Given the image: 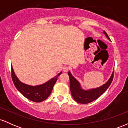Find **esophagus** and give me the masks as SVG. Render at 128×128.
<instances>
[{
  "label": "esophagus",
  "instance_id": "obj_1",
  "mask_svg": "<svg viewBox=\"0 0 128 128\" xmlns=\"http://www.w3.org/2000/svg\"><path fill=\"white\" fill-rule=\"evenodd\" d=\"M68 67H67V66H64V67H63V71L64 72H67L68 71Z\"/></svg>",
  "mask_w": 128,
  "mask_h": 128
}]
</instances>
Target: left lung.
Here are the masks:
<instances>
[{"label": "left lung", "instance_id": "8db88e82", "mask_svg": "<svg viewBox=\"0 0 128 128\" xmlns=\"http://www.w3.org/2000/svg\"><path fill=\"white\" fill-rule=\"evenodd\" d=\"M104 34L106 38L110 40L109 36L105 31H104ZM68 74L70 78V88L72 95L74 100L79 104H88L95 100L99 98L104 92H106L112 81L114 76V71L111 74V77L106 83L104 84L99 87L89 90H84L81 87L80 83L75 78L73 77L71 72L68 71Z\"/></svg>", "mask_w": 128, "mask_h": 128}]
</instances>
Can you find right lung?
<instances>
[{
  "mask_svg": "<svg viewBox=\"0 0 128 128\" xmlns=\"http://www.w3.org/2000/svg\"><path fill=\"white\" fill-rule=\"evenodd\" d=\"M61 73L62 72L42 84L32 86L20 81L16 75L12 67L11 66L12 79L16 88L21 92L23 96L35 102H42L50 96L58 76H60Z\"/></svg>",
  "mask_w": 128,
  "mask_h": 128,
  "instance_id": "1",
  "label": "right lung"
}]
</instances>
